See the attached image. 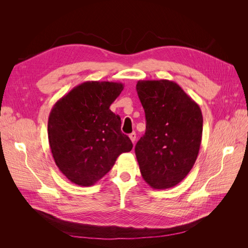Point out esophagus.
I'll return each instance as SVG.
<instances>
[{
	"label": "esophagus",
	"instance_id": "esophagus-1",
	"mask_svg": "<svg viewBox=\"0 0 248 248\" xmlns=\"http://www.w3.org/2000/svg\"><path fill=\"white\" fill-rule=\"evenodd\" d=\"M129 138H130L131 141L134 144V142H136V140H137V133H136V132L130 133V134H129Z\"/></svg>",
	"mask_w": 248,
	"mask_h": 248
}]
</instances>
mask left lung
<instances>
[{"mask_svg":"<svg viewBox=\"0 0 248 248\" xmlns=\"http://www.w3.org/2000/svg\"><path fill=\"white\" fill-rule=\"evenodd\" d=\"M146 132L136 145L140 174L154 189L176 186L198 158L202 133L199 104L175 81L139 80Z\"/></svg>","mask_w":248,"mask_h":248,"instance_id":"8db88e82","label":"left lung"}]
</instances>
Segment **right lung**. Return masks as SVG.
I'll list each match as a JSON object with an SVG mask.
<instances>
[{"label": "right lung", "instance_id": "1", "mask_svg": "<svg viewBox=\"0 0 248 248\" xmlns=\"http://www.w3.org/2000/svg\"><path fill=\"white\" fill-rule=\"evenodd\" d=\"M114 81H85L52 107L48 141L59 170L72 183L94 185L108 174L120 154L132 149L121 131V119L109 109L123 91Z\"/></svg>", "mask_w": 248, "mask_h": 248}]
</instances>
